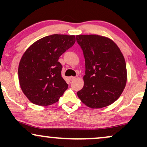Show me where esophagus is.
I'll return each instance as SVG.
<instances>
[{
    "label": "esophagus",
    "mask_w": 147,
    "mask_h": 147,
    "mask_svg": "<svg viewBox=\"0 0 147 147\" xmlns=\"http://www.w3.org/2000/svg\"><path fill=\"white\" fill-rule=\"evenodd\" d=\"M75 78H76L75 77H69V79H70V81H72V80H74V79H75Z\"/></svg>",
    "instance_id": "obj_1"
}]
</instances>
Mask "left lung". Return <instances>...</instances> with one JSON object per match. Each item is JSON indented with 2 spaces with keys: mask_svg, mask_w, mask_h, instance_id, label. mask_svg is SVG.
<instances>
[{
  "mask_svg": "<svg viewBox=\"0 0 147 147\" xmlns=\"http://www.w3.org/2000/svg\"><path fill=\"white\" fill-rule=\"evenodd\" d=\"M83 50L86 71L77 96L92 109L106 107L120 97L127 80L125 59L114 41L96 34L77 35Z\"/></svg>",
  "mask_w": 147,
  "mask_h": 147,
  "instance_id": "obj_1",
  "label": "left lung"
}]
</instances>
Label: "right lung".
<instances>
[{
	"instance_id": "1",
	"label": "right lung",
	"mask_w": 147,
	"mask_h": 147,
	"mask_svg": "<svg viewBox=\"0 0 147 147\" xmlns=\"http://www.w3.org/2000/svg\"><path fill=\"white\" fill-rule=\"evenodd\" d=\"M75 43L74 35L52 34L27 49L18 65L21 90L33 104L49 106L58 102L68 85L61 77L59 58Z\"/></svg>"
}]
</instances>
